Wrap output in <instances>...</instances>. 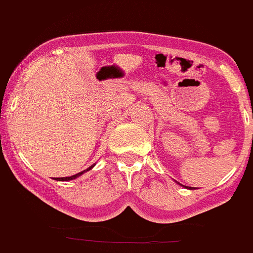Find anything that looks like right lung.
<instances>
[{"instance_id":"obj_1","label":"right lung","mask_w":253,"mask_h":253,"mask_svg":"<svg viewBox=\"0 0 253 253\" xmlns=\"http://www.w3.org/2000/svg\"><path fill=\"white\" fill-rule=\"evenodd\" d=\"M93 166H95V165H92V166H90V167H88V169H84V171L78 172V173H76V175L69 176V177H57V178H55V180H57V181H69V180H75V178H77L78 176H81L82 173H84V172H87V171H88V169H92Z\"/></svg>"}]
</instances>
